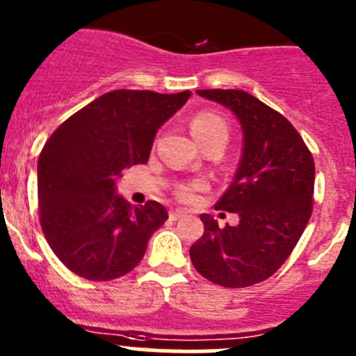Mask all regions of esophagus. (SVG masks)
Wrapping results in <instances>:
<instances>
[{
  "label": "esophagus",
  "instance_id": "1",
  "mask_svg": "<svg viewBox=\"0 0 356 356\" xmlns=\"http://www.w3.org/2000/svg\"><path fill=\"white\" fill-rule=\"evenodd\" d=\"M185 213H187V211H185V210H181V208H175V210H171V211H169V217H171L172 220H178V218H181V217H184Z\"/></svg>",
  "mask_w": 356,
  "mask_h": 356
}]
</instances>
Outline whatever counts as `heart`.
Instances as JSON below:
<instances>
[{"instance_id": "1", "label": "heart", "mask_w": 356, "mask_h": 356, "mask_svg": "<svg viewBox=\"0 0 356 356\" xmlns=\"http://www.w3.org/2000/svg\"><path fill=\"white\" fill-rule=\"evenodd\" d=\"M191 129L192 134H194V138L197 139L200 145L213 141V139H226L227 141V136H229L227 123L224 122V118H220V116L215 113H200L194 120H192ZM197 188H201L200 184L181 185V187L178 188V194H180L184 200H191Z\"/></svg>"}]
</instances>
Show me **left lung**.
Listing matches in <instances>:
<instances>
[{"mask_svg": "<svg viewBox=\"0 0 356 356\" xmlns=\"http://www.w3.org/2000/svg\"><path fill=\"white\" fill-rule=\"evenodd\" d=\"M227 107L242 125L243 148L234 178L215 208L238 213L218 227L201 215L203 236L191 247L194 268L224 288L268 279L289 257L312 213L314 159L280 113L242 90H197Z\"/></svg>", "mask_w": 356, "mask_h": 356, "instance_id": "obj_1", "label": "left lung"}]
</instances>
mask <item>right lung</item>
Segmentation results:
<instances>
[{"label":"right lung","mask_w":356,"mask_h":356,"mask_svg":"<svg viewBox=\"0 0 356 356\" xmlns=\"http://www.w3.org/2000/svg\"><path fill=\"white\" fill-rule=\"evenodd\" d=\"M192 93L116 90L61 123L38 156V208L49 247L88 280H111L141 263L168 220L156 201L132 207L116 192L123 171L149 159L156 132Z\"/></svg>","instance_id":"right-lung-1"}]
</instances>
